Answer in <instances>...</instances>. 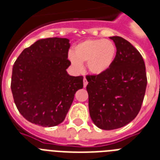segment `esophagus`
I'll return each mask as SVG.
<instances>
[{
  "instance_id": "esophagus-1",
  "label": "esophagus",
  "mask_w": 160,
  "mask_h": 160,
  "mask_svg": "<svg viewBox=\"0 0 160 160\" xmlns=\"http://www.w3.org/2000/svg\"><path fill=\"white\" fill-rule=\"evenodd\" d=\"M83 84H84V87H86V86H87L88 81L85 78H84V80H83Z\"/></svg>"
}]
</instances>
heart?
Masks as SVG:
<instances>
[{
	"mask_svg": "<svg viewBox=\"0 0 160 160\" xmlns=\"http://www.w3.org/2000/svg\"><path fill=\"white\" fill-rule=\"evenodd\" d=\"M116 55V46L113 41L105 39H88L78 44L74 54L69 59L74 67L81 70L82 64L87 63L88 70L95 75L105 73L113 65Z\"/></svg>",
	"mask_w": 160,
	"mask_h": 160,
	"instance_id": "1",
	"label": "heart"
}]
</instances>
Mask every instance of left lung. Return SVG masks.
<instances>
[{"label": "left lung", "mask_w": 160, "mask_h": 160, "mask_svg": "<svg viewBox=\"0 0 160 160\" xmlns=\"http://www.w3.org/2000/svg\"><path fill=\"white\" fill-rule=\"evenodd\" d=\"M109 38L116 46L113 65L102 75L86 76L90 118L105 130L121 128L137 116L147 86L140 53L120 36Z\"/></svg>", "instance_id": "1"}]
</instances>
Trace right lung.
<instances>
[{
	"label": "right lung",
	"mask_w": 160,
	"mask_h": 160,
	"mask_svg": "<svg viewBox=\"0 0 160 160\" xmlns=\"http://www.w3.org/2000/svg\"><path fill=\"white\" fill-rule=\"evenodd\" d=\"M70 41L46 38L26 48L12 68L11 88L21 115L43 127L62 123L75 92L83 88V76H71L66 69Z\"/></svg>",
	"instance_id": "1"
}]
</instances>
